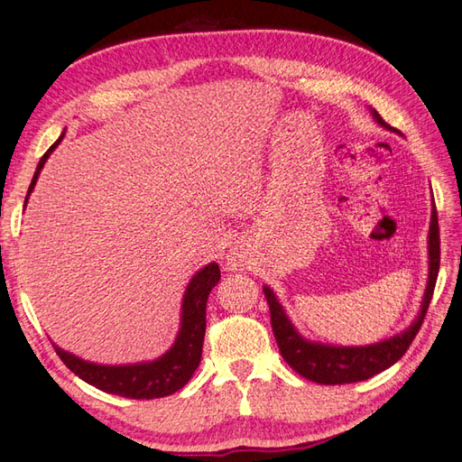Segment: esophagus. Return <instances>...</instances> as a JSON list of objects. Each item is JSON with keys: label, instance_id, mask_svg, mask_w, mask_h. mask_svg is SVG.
Returning a JSON list of instances; mask_svg holds the SVG:
<instances>
[{"label": "esophagus", "instance_id": "obj_1", "mask_svg": "<svg viewBox=\"0 0 462 462\" xmlns=\"http://www.w3.org/2000/svg\"><path fill=\"white\" fill-rule=\"evenodd\" d=\"M226 266H228V270H238L242 266V258L238 254H234V252H230V254L226 256Z\"/></svg>", "mask_w": 462, "mask_h": 462}]
</instances>
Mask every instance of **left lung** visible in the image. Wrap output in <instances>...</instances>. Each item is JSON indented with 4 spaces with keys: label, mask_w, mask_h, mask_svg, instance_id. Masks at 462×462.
<instances>
[{
    "label": "left lung",
    "mask_w": 462,
    "mask_h": 462,
    "mask_svg": "<svg viewBox=\"0 0 462 462\" xmlns=\"http://www.w3.org/2000/svg\"><path fill=\"white\" fill-rule=\"evenodd\" d=\"M373 117L386 130H394L388 125L381 114L373 110ZM396 132V130H394ZM440 266V236H439V216L437 206L432 204V216H430V230H429V282L427 291H424L420 312L409 328L404 332L396 334L393 338H386L383 342L368 346H332V345H320V342H310L302 338L296 332L292 322L288 320L282 306L276 300L274 292L264 286V296L270 306V324H273L274 338L278 342L280 355L291 365L298 374L309 378L312 383L319 384H348L366 381V378L383 373L388 366H393L396 360H401L402 355L412 345L414 337H417L424 316H427L429 304L432 300V292H435L437 276Z\"/></svg>",
    "instance_id": "8db88e82"
}]
</instances>
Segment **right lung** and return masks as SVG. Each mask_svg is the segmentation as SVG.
Listing matches in <instances>:
<instances>
[{
    "instance_id": "add662e5",
    "label": "right lung",
    "mask_w": 462,
    "mask_h": 462,
    "mask_svg": "<svg viewBox=\"0 0 462 462\" xmlns=\"http://www.w3.org/2000/svg\"><path fill=\"white\" fill-rule=\"evenodd\" d=\"M60 140L43 153L38 170H35L33 180L27 189V196L35 186V180L40 176V170L43 168L45 160L50 153L56 150ZM25 196V202H27ZM220 280V268L216 262L204 266L198 273L186 288L184 302H182V327H180L178 338L164 356L152 363H140V365H125V366H104L86 363L69 352L56 348L61 363L66 365L71 373L79 376L81 381L92 384L99 391L125 396V399L135 401H150V399H162V396L174 394L180 391L189 378H192L194 370L200 365L202 358V345H204V332H206V302L210 296L212 288L218 284Z\"/></svg>"
}]
</instances>
